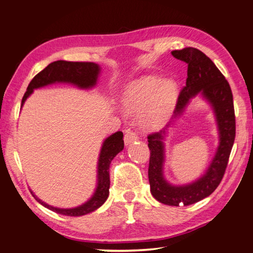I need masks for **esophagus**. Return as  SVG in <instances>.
I'll use <instances>...</instances> for the list:
<instances>
[{"label":"esophagus","mask_w":253,"mask_h":253,"mask_svg":"<svg viewBox=\"0 0 253 253\" xmlns=\"http://www.w3.org/2000/svg\"><path fill=\"white\" fill-rule=\"evenodd\" d=\"M137 139H138L137 133H136V132H133V131H131V130H129V129H128V130L126 131V133H125V137H124V141H125V145H126V146L130 145L131 142L136 141Z\"/></svg>","instance_id":"1"}]
</instances>
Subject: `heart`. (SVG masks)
Returning a JSON list of instances; mask_svg holds the SVG:
<instances>
[{"instance_id":"1","label":"heart","mask_w":253,"mask_h":253,"mask_svg":"<svg viewBox=\"0 0 253 253\" xmlns=\"http://www.w3.org/2000/svg\"><path fill=\"white\" fill-rule=\"evenodd\" d=\"M177 96V85L173 80H162L145 76L130 82L122 96L124 110L130 115H140L146 129H159L169 120Z\"/></svg>"}]
</instances>
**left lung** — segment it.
<instances>
[{"mask_svg": "<svg viewBox=\"0 0 253 253\" xmlns=\"http://www.w3.org/2000/svg\"><path fill=\"white\" fill-rule=\"evenodd\" d=\"M172 56L187 63L186 85L177 98L172 121L159 132L148 136L150 149L149 176L152 196L162 204L170 206L191 205L210 196L224 176L236 136L234 101L229 83L211 59L196 48L187 47L173 50ZM201 95L213 108L219 129L220 143L208 170L200 179L189 185L173 186L163 174L165 161L164 139L167 128L182 115L192 98Z\"/></svg>", "mask_w": 253, "mask_h": 253, "instance_id": "obj_1", "label": "left lung"}]
</instances>
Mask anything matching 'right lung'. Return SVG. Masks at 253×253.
I'll list each match as a JSON object with an SVG mask.
<instances>
[{"instance_id": "1", "label": "right lung", "mask_w": 253, "mask_h": 253, "mask_svg": "<svg viewBox=\"0 0 253 253\" xmlns=\"http://www.w3.org/2000/svg\"><path fill=\"white\" fill-rule=\"evenodd\" d=\"M100 72L101 67L93 62H70L63 60L51 62L37 76H35L31 83L28 84L27 91L23 96L22 106L34 90L50 85V84L69 83L83 90L92 88L96 85ZM123 136L122 131H116L103 141L97 161L96 189L90 200L73 209H59V207L48 205L47 203L38 199L34 192L31 191L35 200L41 203L42 206L47 207L48 210L64 216H83L100 209L110 194V166L117 153L124 149Z\"/></svg>"}]
</instances>
